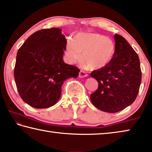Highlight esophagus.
<instances>
[{"mask_svg": "<svg viewBox=\"0 0 152 152\" xmlns=\"http://www.w3.org/2000/svg\"><path fill=\"white\" fill-rule=\"evenodd\" d=\"M88 76V74H87L85 72L83 71V70H80L79 72V77L80 78H84V77H86Z\"/></svg>", "mask_w": 152, "mask_h": 152, "instance_id": "34e87169", "label": "esophagus"}]
</instances>
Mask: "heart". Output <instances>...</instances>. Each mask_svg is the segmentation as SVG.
Returning a JSON list of instances; mask_svg holds the SVG:
<instances>
[{
  "instance_id": "heart-1",
  "label": "heart",
  "mask_w": 152,
  "mask_h": 152,
  "mask_svg": "<svg viewBox=\"0 0 152 152\" xmlns=\"http://www.w3.org/2000/svg\"><path fill=\"white\" fill-rule=\"evenodd\" d=\"M92 70L107 66L115 53L113 41L96 33L80 32L74 35L72 42H67L66 55L69 61L74 63L81 59Z\"/></svg>"
}]
</instances>
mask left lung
<instances>
[{
  "label": "left lung",
  "instance_id": "left-lung-1",
  "mask_svg": "<svg viewBox=\"0 0 152 152\" xmlns=\"http://www.w3.org/2000/svg\"><path fill=\"white\" fill-rule=\"evenodd\" d=\"M115 53L103 68L91 74L99 82V88L91 95L98 109L117 113L132 104L137 96L141 81L140 58L124 37L114 35Z\"/></svg>",
  "mask_w": 152,
  "mask_h": 152
}]
</instances>
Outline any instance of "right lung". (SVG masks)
I'll list each match as a JSON object with an SVG mask.
<instances>
[{"instance_id": "right-lung-1", "label": "right lung", "mask_w": 152, "mask_h": 152, "mask_svg": "<svg viewBox=\"0 0 152 152\" xmlns=\"http://www.w3.org/2000/svg\"><path fill=\"white\" fill-rule=\"evenodd\" d=\"M66 43L60 28L44 29L33 33L18 50L15 80L25 103L36 109L53 106L64 81L78 77L79 69L63 60Z\"/></svg>"}]
</instances>
